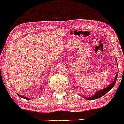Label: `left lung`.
<instances>
[{"mask_svg":"<svg viewBox=\"0 0 124 124\" xmlns=\"http://www.w3.org/2000/svg\"><path fill=\"white\" fill-rule=\"evenodd\" d=\"M116 62H117L116 60ZM118 75V72L117 73V75H116V76H115V78L114 81H113L112 83L110 84V85H109V86L107 87L100 89V90H98L93 95H92V96L87 97H86V96H83L82 95H81V96L83 97L84 99L87 100H95V99H99V98H100V97H102V96L104 95L105 94L107 93L110 90H111V89L113 87H114V86H115V84H116V82Z\"/></svg>","mask_w":124,"mask_h":124,"instance_id":"obj_1","label":"left lung"}]
</instances>
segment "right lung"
I'll use <instances>...</instances> for the list:
<instances>
[{
  "label": "right lung",
  "mask_w": 124,
  "mask_h": 124,
  "mask_svg": "<svg viewBox=\"0 0 124 124\" xmlns=\"http://www.w3.org/2000/svg\"><path fill=\"white\" fill-rule=\"evenodd\" d=\"M17 95L18 96H19L20 97H22V98H23V99H26V100H29V98L28 97H25V96H22V95H20V94H17Z\"/></svg>",
  "instance_id": "add662e5"
}]
</instances>
